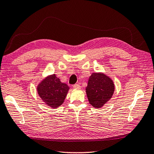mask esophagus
I'll list each match as a JSON object with an SVG mask.
<instances>
[{"label":"esophagus","mask_w":154,"mask_h":154,"mask_svg":"<svg viewBox=\"0 0 154 154\" xmlns=\"http://www.w3.org/2000/svg\"><path fill=\"white\" fill-rule=\"evenodd\" d=\"M73 88L75 89H81V86L79 84H75L73 85Z\"/></svg>","instance_id":"obj_1"}]
</instances>
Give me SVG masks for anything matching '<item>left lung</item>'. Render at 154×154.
I'll list each match as a JSON object with an SVG mask.
<instances>
[{
	"instance_id": "obj_1",
	"label": "left lung",
	"mask_w": 154,
	"mask_h": 154,
	"mask_svg": "<svg viewBox=\"0 0 154 154\" xmlns=\"http://www.w3.org/2000/svg\"><path fill=\"white\" fill-rule=\"evenodd\" d=\"M115 90L113 80L103 72H94L88 80L85 89L89 102L95 109H100L112 97Z\"/></svg>"
}]
</instances>
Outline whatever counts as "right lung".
Listing matches in <instances>:
<instances>
[{
	"label": "right lung",
	"instance_id": "obj_1",
	"mask_svg": "<svg viewBox=\"0 0 154 154\" xmlns=\"http://www.w3.org/2000/svg\"><path fill=\"white\" fill-rule=\"evenodd\" d=\"M70 88L62 83L55 74L49 75L41 80L37 85L39 97L48 106L57 109L64 103Z\"/></svg>",
	"mask_w": 154,
	"mask_h": 154
}]
</instances>
